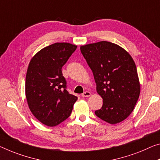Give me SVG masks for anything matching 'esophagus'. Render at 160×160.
<instances>
[{"instance_id":"obj_1","label":"esophagus","mask_w":160,"mask_h":160,"mask_svg":"<svg viewBox=\"0 0 160 160\" xmlns=\"http://www.w3.org/2000/svg\"><path fill=\"white\" fill-rule=\"evenodd\" d=\"M90 95H91V93L90 92H88V91H86V92H83L82 94V97H83V98H88V97H90Z\"/></svg>"}]
</instances>
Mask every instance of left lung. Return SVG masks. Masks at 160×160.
Segmentation results:
<instances>
[{"instance_id":"obj_1","label":"left lung","mask_w":160,"mask_h":160,"mask_svg":"<svg viewBox=\"0 0 160 160\" xmlns=\"http://www.w3.org/2000/svg\"><path fill=\"white\" fill-rule=\"evenodd\" d=\"M80 50L103 99L95 115L111 125L121 122L132 112L140 94L135 61L123 48L108 41L82 45Z\"/></svg>"}]
</instances>
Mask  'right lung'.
<instances>
[{
    "label": "right lung",
    "mask_w": 160,
    "mask_h": 160,
    "mask_svg": "<svg viewBox=\"0 0 160 160\" xmlns=\"http://www.w3.org/2000/svg\"><path fill=\"white\" fill-rule=\"evenodd\" d=\"M76 48L69 42H55L40 50L29 62L25 97L32 115L46 126H57L69 118L78 100L65 89L62 73V67Z\"/></svg>",
    "instance_id": "right-lung-1"
}]
</instances>
